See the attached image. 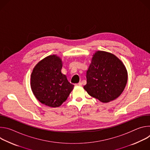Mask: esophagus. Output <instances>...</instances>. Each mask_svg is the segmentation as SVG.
<instances>
[{
    "mask_svg": "<svg viewBox=\"0 0 150 150\" xmlns=\"http://www.w3.org/2000/svg\"><path fill=\"white\" fill-rule=\"evenodd\" d=\"M76 85H78V86H81V85H82V83L79 82H78V83H76Z\"/></svg>",
    "mask_w": 150,
    "mask_h": 150,
    "instance_id": "34e87169",
    "label": "esophagus"
}]
</instances>
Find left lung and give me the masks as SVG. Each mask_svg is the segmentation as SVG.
<instances>
[{
  "mask_svg": "<svg viewBox=\"0 0 150 150\" xmlns=\"http://www.w3.org/2000/svg\"><path fill=\"white\" fill-rule=\"evenodd\" d=\"M87 84L83 88L88 94L103 103L117 98L127 81L123 63L114 54L103 51L96 52L87 71Z\"/></svg>",
  "mask_w": 150,
  "mask_h": 150,
  "instance_id": "left-lung-1",
  "label": "left lung"
}]
</instances>
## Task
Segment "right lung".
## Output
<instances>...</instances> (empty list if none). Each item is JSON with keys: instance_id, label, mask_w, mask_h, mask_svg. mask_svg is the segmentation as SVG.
<instances>
[{"instance_id": "obj_1", "label": "right lung", "mask_w": 150, "mask_h": 150, "mask_svg": "<svg viewBox=\"0 0 150 150\" xmlns=\"http://www.w3.org/2000/svg\"><path fill=\"white\" fill-rule=\"evenodd\" d=\"M62 63L56 55L46 57L37 63L31 76V87L37 99L56 108L68 98L74 85L61 72Z\"/></svg>"}]
</instances>
